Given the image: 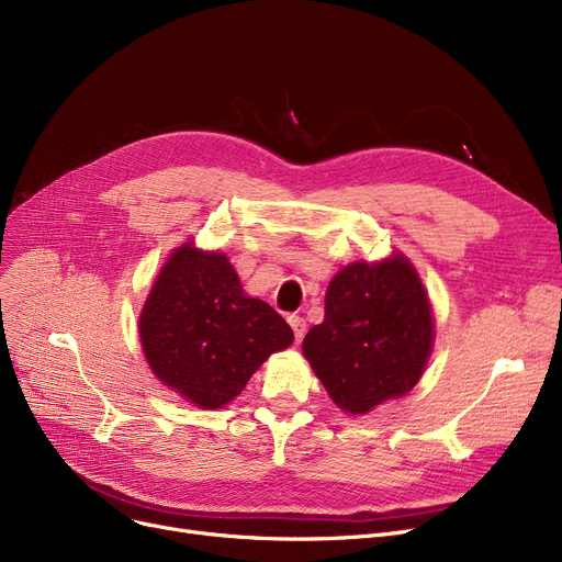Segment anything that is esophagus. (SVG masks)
<instances>
[{"label": "esophagus", "instance_id": "obj_1", "mask_svg": "<svg viewBox=\"0 0 562 562\" xmlns=\"http://www.w3.org/2000/svg\"><path fill=\"white\" fill-rule=\"evenodd\" d=\"M289 326H291V330H293V337H296V341H301V339L305 337L307 323H305V318H303V316L291 314V316H289Z\"/></svg>", "mask_w": 562, "mask_h": 562}]
</instances>
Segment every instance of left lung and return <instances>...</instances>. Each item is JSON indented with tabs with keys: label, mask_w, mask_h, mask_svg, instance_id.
Masks as SVG:
<instances>
[{
	"label": "left lung",
	"mask_w": 562,
	"mask_h": 562,
	"mask_svg": "<svg viewBox=\"0 0 562 562\" xmlns=\"http://www.w3.org/2000/svg\"><path fill=\"white\" fill-rule=\"evenodd\" d=\"M428 293L407 257L348 263L326 291V318L303 352L330 398L350 415L417 385L432 350Z\"/></svg>",
	"instance_id": "obj_1"
}]
</instances>
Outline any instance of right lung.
Returning a JSON list of instances; mask_svg holds the SVG:
<instances>
[{
  "label": "right lung",
  "mask_w": 562,
  "mask_h": 562,
  "mask_svg": "<svg viewBox=\"0 0 562 562\" xmlns=\"http://www.w3.org/2000/svg\"><path fill=\"white\" fill-rule=\"evenodd\" d=\"M147 364L166 387L202 409L239 396L271 352L293 341L289 323L248 299L223 252L177 248L138 316Z\"/></svg>",
  "instance_id": "add662e5"
}]
</instances>
